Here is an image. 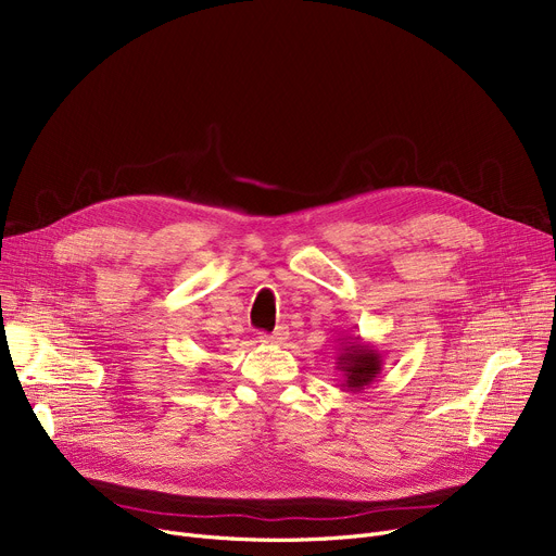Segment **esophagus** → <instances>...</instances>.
<instances>
[{
	"instance_id": "obj_1",
	"label": "esophagus",
	"mask_w": 556,
	"mask_h": 556,
	"mask_svg": "<svg viewBox=\"0 0 556 556\" xmlns=\"http://www.w3.org/2000/svg\"><path fill=\"white\" fill-rule=\"evenodd\" d=\"M258 338H261V342L281 344V342H286V340H288V327H286V325H281V327H277L273 333H261Z\"/></svg>"
}]
</instances>
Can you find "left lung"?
Masks as SVG:
<instances>
[{
	"instance_id": "1",
	"label": "left lung",
	"mask_w": 556,
	"mask_h": 556,
	"mask_svg": "<svg viewBox=\"0 0 556 556\" xmlns=\"http://www.w3.org/2000/svg\"><path fill=\"white\" fill-rule=\"evenodd\" d=\"M336 358V369L342 374V390L344 392H363L367 390L378 374L383 369V354L363 338H342Z\"/></svg>"
}]
</instances>
